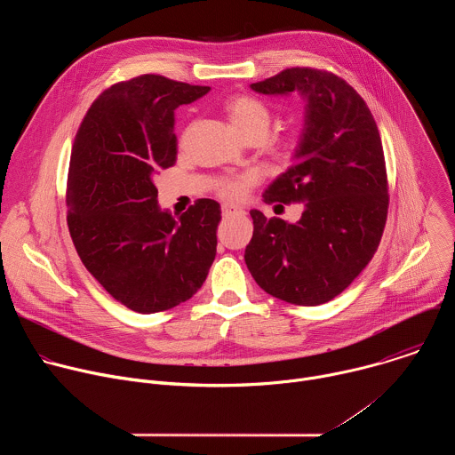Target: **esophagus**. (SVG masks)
I'll return each mask as SVG.
<instances>
[{
	"label": "esophagus",
	"instance_id": "esophagus-1",
	"mask_svg": "<svg viewBox=\"0 0 455 455\" xmlns=\"http://www.w3.org/2000/svg\"><path fill=\"white\" fill-rule=\"evenodd\" d=\"M221 214H223V218H232V216L243 214V211H239V209H235V207H230V205H223Z\"/></svg>",
	"mask_w": 455,
	"mask_h": 455
}]
</instances>
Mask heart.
<instances>
[{"mask_svg": "<svg viewBox=\"0 0 455 455\" xmlns=\"http://www.w3.org/2000/svg\"><path fill=\"white\" fill-rule=\"evenodd\" d=\"M225 111L235 127V132L248 139H267L270 125H272V113L268 106L259 100L251 95H232L225 102ZM253 183L251 176H237V178H228L221 181L220 185V194L227 200L237 202L243 200L248 187Z\"/></svg>", "mask_w": 455, "mask_h": 455, "instance_id": "heart-1", "label": "heart"}]
</instances>
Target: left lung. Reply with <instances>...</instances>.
Returning <instances> with one entry per match:
<instances>
[{"instance_id":"8db88e82","label":"left lung","mask_w":455,"mask_h":455,"mask_svg":"<svg viewBox=\"0 0 455 455\" xmlns=\"http://www.w3.org/2000/svg\"><path fill=\"white\" fill-rule=\"evenodd\" d=\"M250 88L306 100L293 165L263 194L267 204H304V212L288 223L250 211L244 263L267 293L318 306L342 293L379 244L388 209L379 132L363 99L335 74L288 68Z\"/></svg>"}]
</instances>
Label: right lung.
I'll list each match as a JSON object with an SVG mask.
<instances>
[{
	"label": "right lung",
	"mask_w": 455,
	"mask_h": 455,
	"mask_svg": "<svg viewBox=\"0 0 455 455\" xmlns=\"http://www.w3.org/2000/svg\"><path fill=\"white\" fill-rule=\"evenodd\" d=\"M209 90L151 74L116 83L76 135L67 187L72 241L102 288L137 313L188 300L214 263L220 204L198 200L174 220L160 209L153 181L176 162L174 109Z\"/></svg>",
	"instance_id": "1"
}]
</instances>
